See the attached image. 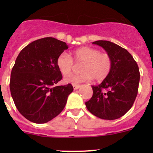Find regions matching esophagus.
<instances>
[{"instance_id": "1", "label": "esophagus", "mask_w": 153, "mask_h": 153, "mask_svg": "<svg viewBox=\"0 0 153 153\" xmlns=\"http://www.w3.org/2000/svg\"><path fill=\"white\" fill-rule=\"evenodd\" d=\"M73 86H74V90H77V89H79L80 87L79 85H73Z\"/></svg>"}]
</instances>
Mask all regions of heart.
I'll return each mask as SVG.
<instances>
[{
	"label": "heart",
	"instance_id": "b5f03b06",
	"mask_svg": "<svg viewBox=\"0 0 153 153\" xmlns=\"http://www.w3.org/2000/svg\"><path fill=\"white\" fill-rule=\"evenodd\" d=\"M73 59L76 62H83L81 73L79 74L69 76L73 69L72 57L67 53H62L56 59V66L64 76L66 83L78 84L82 82L94 79L97 81L104 79L109 74L112 69V58L106 52H100L98 49L90 47H83L73 52Z\"/></svg>",
	"mask_w": 153,
	"mask_h": 153
}]
</instances>
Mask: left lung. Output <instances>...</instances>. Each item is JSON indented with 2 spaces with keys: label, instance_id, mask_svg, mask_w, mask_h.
Returning a JSON list of instances; mask_svg holds the SVG:
<instances>
[{
  "label": "left lung",
  "instance_id": "obj_1",
  "mask_svg": "<svg viewBox=\"0 0 153 153\" xmlns=\"http://www.w3.org/2000/svg\"><path fill=\"white\" fill-rule=\"evenodd\" d=\"M112 58L111 71L100 84L93 86V96L85 102L98 118L113 120L129 111L136 98L140 83L139 67L132 55L120 46L107 40H97Z\"/></svg>",
  "mask_w": 153,
  "mask_h": 153
}]
</instances>
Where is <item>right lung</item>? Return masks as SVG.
Segmentation results:
<instances>
[{
  "label": "right lung",
  "mask_w": 153,
  "mask_h": 153,
  "mask_svg": "<svg viewBox=\"0 0 153 153\" xmlns=\"http://www.w3.org/2000/svg\"><path fill=\"white\" fill-rule=\"evenodd\" d=\"M68 46L53 37L33 41L20 52L11 70L10 90L23 117L35 123H45L58 116L74 87L56 86L62 79L56 66L58 56Z\"/></svg>",
  "instance_id": "obj_1"
}]
</instances>
